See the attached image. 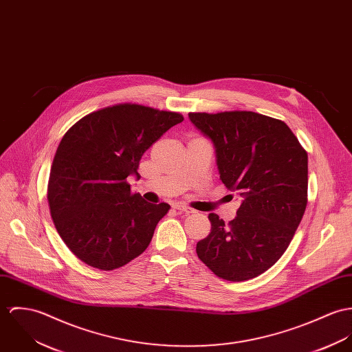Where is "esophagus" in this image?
<instances>
[{
  "label": "esophagus",
  "instance_id": "esophagus-1",
  "mask_svg": "<svg viewBox=\"0 0 352 352\" xmlns=\"http://www.w3.org/2000/svg\"><path fill=\"white\" fill-rule=\"evenodd\" d=\"M174 209H177L179 213H188V214H190V213H195V209H192V208H189V206H186V205H181V204H175L174 205Z\"/></svg>",
  "mask_w": 352,
  "mask_h": 352
}]
</instances>
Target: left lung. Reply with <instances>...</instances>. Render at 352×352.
Returning a JSON list of instances; mask_svg holds the SVG:
<instances>
[{
    "instance_id": "obj_1",
    "label": "left lung",
    "mask_w": 352,
    "mask_h": 352,
    "mask_svg": "<svg viewBox=\"0 0 352 352\" xmlns=\"http://www.w3.org/2000/svg\"><path fill=\"white\" fill-rule=\"evenodd\" d=\"M210 140L221 182L241 197L226 224L210 213L198 258L227 280L255 278L282 256L307 208L308 155L280 120L255 112L189 113Z\"/></svg>"
}]
</instances>
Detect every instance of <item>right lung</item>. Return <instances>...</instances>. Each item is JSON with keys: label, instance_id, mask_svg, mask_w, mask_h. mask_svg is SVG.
Instances as JSON below:
<instances>
[{"label": "right lung", "instance_id": "obj_1", "mask_svg": "<svg viewBox=\"0 0 352 352\" xmlns=\"http://www.w3.org/2000/svg\"><path fill=\"white\" fill-rule=\"evenodd\" d=\"M175 112L121 104L93 112L63 136L48 182L51 217L65 244L86 265L113 270L148 247L166 202L132 195L143 154L171 126Z\"/></svg>", "mask_w": 352, "mask_h": 352}]
</instances>
